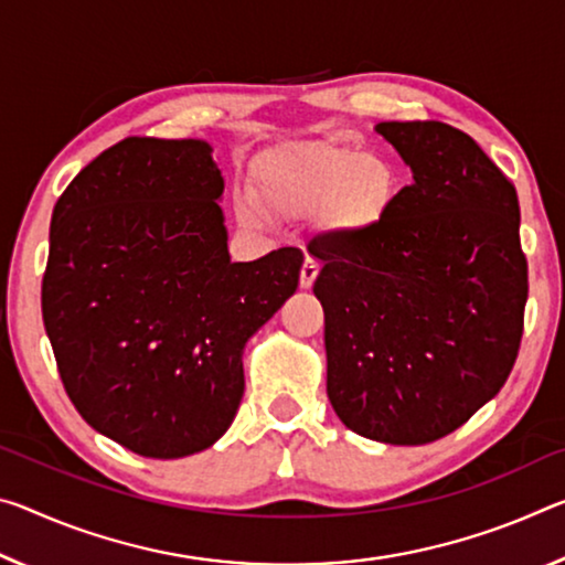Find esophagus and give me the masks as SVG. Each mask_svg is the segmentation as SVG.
<instances>
[{"instance_id": "esophagus-1", "label": "esophagus", "mask_w": 565, "mask_h": 565, "mask_svg": "<svg viewBox=\"0 0 565 565\" xmlns=\"http://www.w3.org/2000/svg\"><path fill=\"white\" fill-rule=\"evenodd\" d=\"M317 276H319V264L315 262V258H307V262H303V266H301V274H299L301 289H311V286H315V281H317Z\"/></svg>"}]
</instances>
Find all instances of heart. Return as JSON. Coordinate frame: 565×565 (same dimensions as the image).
<instances>
[{
    "instance_id": "obj_1",
    "label": "heart",
    "mask_w": 565,
    "mask_h": 565,
    "mask_svg": "<svg viewBox=\"0 0 565 565\" xmlns=\"http://www.w3.org/2000/svg\"><path fill=\"white\" fill-rule=\"evenodd\" d=\"M397 168L380 153L342 142H311L268 158L256 173L258 199L276 216H309L329 205L339 234H364L380 226L395 203ZM246 218L254 213L244 211Z\"/></svg>"
}]
</instances>
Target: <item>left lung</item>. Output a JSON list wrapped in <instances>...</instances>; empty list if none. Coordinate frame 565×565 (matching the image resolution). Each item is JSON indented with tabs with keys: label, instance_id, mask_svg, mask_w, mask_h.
<instances>
[{
	"label": "left lung",
	"instance_id": "8db88e82",
	"mask_svg": "<svg viewBox=\"0 0 565 565\" xmlns=\"http://www.w3.org/2000/svg\"><path fill=\"white\" fill-rule=\"evenodd\" d=\"M412 168L380 226L311 241L321 271L327 395L352 433L387 445L450 435L498 395L523 337L521 205L468 132L380 122Z\"/></svg>",
	"mask_w": 565,
	"mask_h": 565
}]
</instances>
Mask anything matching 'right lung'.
<instances>
[{"instance_id": "obj_1", "label": "right lung", "mask_w": 565, "mask_h": 565, "mask_svg": "<svg viewBox=\"0 0 565 565\" xmlns=\"http://www.w3.org/2000/svg\"><path fill=\"white\" fill-rule=\"evenodd\" d=\"M205 140L125 138L52 211L42 319L85 423L142 458L211 447L244 397V347L297 291L303 254L231 262Z\"/></svg>"}]
</instances>
